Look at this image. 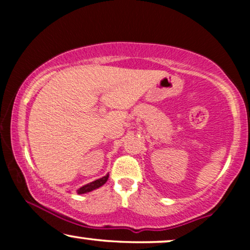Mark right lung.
<instances>
[{
	"label": "right lung",
	"instance_id": "add662e5",
	"mask_svg": "<svg viewBox=\"0 0 250 250\" xmlns=\"http://www.w3.org/2000/svg\"><path fill=\"white\" fill-rule=\"evenodd\" d=\"M108 177H109V174H107V175L104 176V177H100V179H98V180L93 181V182L85 184V186L81 187L80 189L77 190V193H78V194H83V193L91 192V191H93V190H95V189H98V188L102 187L105 182H107Z\"/></svg>",
	"mask_w": 250,
	"mask_h": 250
}]
</instances>
